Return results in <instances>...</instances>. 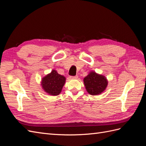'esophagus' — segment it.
I'll return each mask as SVG.
<instances>
[{"instance_id":"obj_1","label":"esophagus","mask_w":146,"mask_h":146,"mask_svg":"<svg viewBox=\"0 0 146 146\" xmlns=\"http://www.w3.org/2000/svg\"><path fill=\"white\" fill-rule=\"evenodd\" d=\"M70 78L71 79H77L78 78V76H70Z\"/></svg>"}]
</instances>
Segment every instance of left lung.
Listing matches in <instances>:
<instances>
[{
    "mask_svg": "<svg viewBox=\"0 0 146 146\" xmlns=\"http://www.w3.org/2000/svg\"><path fill=\"white\" fill-rule=\"evenodd\" d=\"M83 82L87 92L92 96L100 94L108 85L107 77L94 71H91L84 78Z\"/></svg>",
    "mask_w": 146,
    "mask_h": 146,
    "instance_id": "8db88e82",
    "label": "left lung"
}]
</instances>
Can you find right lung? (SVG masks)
Wrapping results in <instances>:
<instances>
[{
  "mask_svg": "<svg viewBox=\"0 0 146 146\" xmlns=\"http://www.w3.org/2000/svg\"><path fill=\"white\" fill-rule=\"evenodd\" d=\"M65 82L66 77L54 69L50 73L42 78L41 85L42 90L47 94L51 96H58L61 93Z\"/></svg>",
  "mask_w": 146,
  "mask_h": 146,
  "instance_id": "1",
  "label": "right lung"
}]
</instances>
